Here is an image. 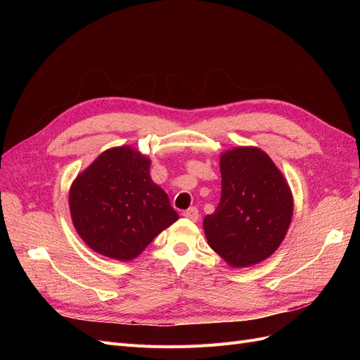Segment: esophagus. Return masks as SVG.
<instances>
[{"instance_id": "1", "label": "esophagus", "mask_w": 360, "mask_h": 360, "mask_svg": "<svg viewBox=\"0 0 360 360\" xmlns=\"http://www.w3.org/2000/svg\"><path fill=\"white\" fill-rule=\"evenodd\" d=\"M183 216L186 217V219H189V221L197 222V221H198V217H200V213H198V209H197V207H191V209H188V210H184V212H183Z\"/></svg>"}]
</instances>
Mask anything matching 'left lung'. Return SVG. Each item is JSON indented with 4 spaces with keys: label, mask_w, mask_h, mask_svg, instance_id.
Wrapping results in <instances>:
<instances>
[{
    "label": "left lung",
    "mask_w": 360,
    "mask_h": 360,
    "mask_svg": "<svg viewBox=\"0 0 360 360\" xmlns=\"http://www.w3.org/2000/svg\"><path fill=\"white\" fill-rule=\"evenodd\" d=\"M222 193L204 217L210 248L236 269L269 258L284 240L292 217V195L282 172L257 147L221 155Z\"/></svg>",
    "instance_id": "8db88e82"
}]
</instances>
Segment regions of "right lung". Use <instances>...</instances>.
I'll list each match as a JSON object with an SVG mask.
<instances>
[{
  "mask_svg": "<svg viewBox=\"0 0 360 360\" xmlns=\"http://www.w3.org/2000/svg\"><path fill=\"white\" fill-rule=\"evenodd\" d=\"M150 163L132 147H114L72 183V222L94 252L118 261L136 258L179 219L165 191L151 180Z\"/></svg>",
  "mask_w": 360,
  "mask_h": 360,
  "instance_id": "add662e5",
  "label": "right lung"
}]
</instances>
